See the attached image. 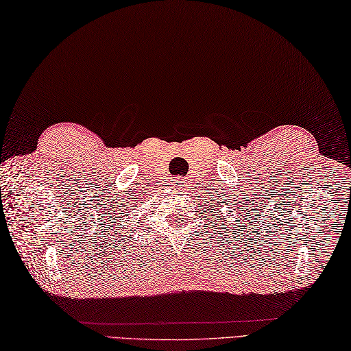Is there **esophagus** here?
Masks as SVG:
<instances>
[{"mask_svg": "<svg viewBox=\"0 0 351 351\" xmlns=\"http://www.w3.org/2000/svg\"><path fill=\"white\" fill-rule=\"evenodd\" d=\"M174 184H177V186H184V180L182 177H178V178H176L174 180Z\"/></svg>", "mask_w": 351, "mask_h": 351, "instance_id": "obj_1", "label": "esophagus"}]
</instances>
